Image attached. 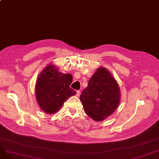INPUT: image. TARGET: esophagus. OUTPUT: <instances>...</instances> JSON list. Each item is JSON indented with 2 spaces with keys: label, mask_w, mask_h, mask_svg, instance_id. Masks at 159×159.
<instances>
[{
  "label": "esophagus",
  "mask_w": 159,
  "mask_h": 159,
  "mask_svg": "<svg viewBox=\"0 0 159 159\" xmlns=\"http://www.w3.org/2000/svg\"><path fill=\"white\" fill-rule=\"evenodd\" d=\"M80 95V91L77 90V91H76V95H77V97H79Z\"/></svg>",
  "instance_id": "esophagus-1"
}]
</instances>
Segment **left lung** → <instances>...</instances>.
<instances>
[{
    "instance_id": "left-lung-1",
    "label": "left lung",
    "mask_w": 159,
    "mask_h": 159,
    "mask_svg": "<svg viewBox=\"0 0 159 159\" xmlns=\"http://www.w3.org/2000/svg\"><path fill=\"white\" fill-rule=\"evenodd\" d=\"M120 98L117 83L104 68L97 69L80 96L86 113L96 121L111 115L118 107Z\"/></svg>"
}]
</instances>
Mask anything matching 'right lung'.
Here are the masks:
<instances>
[{
    "mask_svg": "<svg viewBox=\"0 0 159 159\" xmlns=\"http://www.w3.org/2000/svg\"><path fill=\"white\" fill-rule=\"evenodd\" d=\"M72 75L58 71L53 65H49L41 72L35 86V95L41 110L46 113L58 111L69 97L76 94L70 88Z\"/></svg>",
    "mask_w": 159,
    "mask_h": 159,
    "instance_id": "right-lung-1",
    "label": "right lung"
}]
</instances>
